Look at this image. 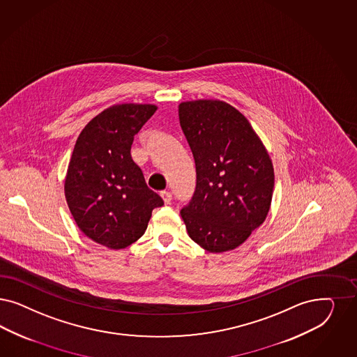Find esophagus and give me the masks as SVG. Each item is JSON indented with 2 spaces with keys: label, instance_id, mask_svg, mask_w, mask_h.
<instances>
[{
  "label": "esophagus",
  "instance_id": "34e87169",
  "mask_svg": "<svg viewBox=\"0 0 357 357\" xmlns=\"http://www.w3.org/2000/svg\"><path fill=\"white\" fill-rule=\"evenodd\" d=\"M160 197L163 199L165 204H170V202H172V192H170V191H167V190L162 191V192H160Z\"/></svg>",
  "mask_w": 357,
  "mask_h": 357
}]
</instances>
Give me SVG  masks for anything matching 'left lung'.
<instances>
[{
	"label": "left lung",
	"mask_w": 357,
	"mask_h": 357,
	"mask_svg": "<svg viewBox=\"0 0 357 357\" xmlns=\"http://www.w3.org/2000/svg\"><path fill=\"white\" fill-rule=\"evenodd\" d=\"M178 113L197 167L195 194L181 211L185 229L209 253L234 250L269 213V153L245 116L225 101H183Z\"/></svg>",
	"instance_id": "obj_1"
}]
</instances>
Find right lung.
I'll use <instances>...</instances> for the list:
<instances>
[{
    "instance_id": "obj_1",
    "label": "right lung",
    "mask_w": 357,
    "mask_h": 357,
    "mask_svg": "<svg viewBox=\"0 0 357 357\" xmlns=\"http://www.w3.org/2000/svg\"><path fill=\"white\" fill-rule=\"evenodd\" d=\"M157 111L153 104H116L86 123L64 179L71 215L88 238L113 250L132 245L163 200L149 188L130 149Z\"/></svg>"
}]
</instances>
